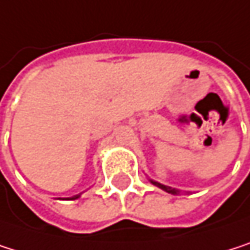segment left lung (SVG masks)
Returning a JSON list of instances; mask_svg holds the SVG:
<instances>
[{"label": "left lung", "instance_id": "1", "mask_svg": "<svg viewBox=\"0 0 250 250\" xmlns=\"http://www.w3.org/2000/svg\"><path fill=\"white\" fill-rule=\"evenodd\" d=\"M151 183H152V185H155L157 188H160V189H163V190H166V192L171 193V195H179V192H180V190H177V189H173V188L164 186V185H161V183H158V182H154V180H151Z\"/></svg>", "mask_w": 250, "mask_h": 250}]
</instances>
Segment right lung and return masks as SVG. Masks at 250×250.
Instances as JSON below:
<instances>
[{
	"label": "right lung",
	"mask_w": 250,
	"mask_h": 250,
	"mask_svg": "<svg viewBox=\"0 0 250 250\" xmlns=\"http://www.w3.org/2000/svg\"><path fill=\"white\" fill-rule=\"evenodd\" d=\"M79 196H80V195H76V196H73V198H70V199H77Z\"/></svg>",
	"instance_id": "add662e5"
}]
</instances>
